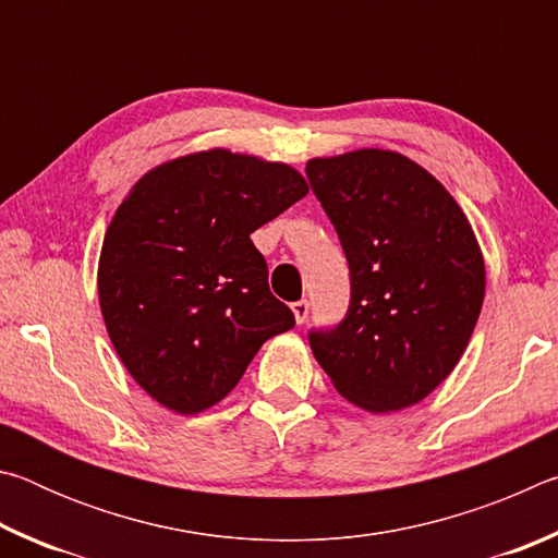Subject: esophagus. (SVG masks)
<instances>
[{"instance_id": "obj_1", "label": "esophagus", "mask_w": 558, "mask_h": 558, "mask_svg": "<svg viewBox=\"0 0 558 558\" xmlns=\"http://www.w3.org/2000/svg\"><path fill=\"white\" fill-rule=\"evenodd\" d=\"M292 315H295V323L298 325H302L307 319V313H310V302L307 300H298V302H292Z\"/></svg>"}]
</instances>
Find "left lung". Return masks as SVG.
I'll list each match as a JSON object with an SVG mask.
<instances>
[{"instance_id":"1","label":"left lung","mask_w":558,"mask_h":558,"mask_svg":"<svg viewBox=\"0 0 558 558\" xmlns=\"http://www.w3.org/2000/svg\"><path fill=\"white\" fill-rule=\"evenodd\" d=\"M305 172L352 280L342 323L310 332L315 359L372 413L423 401L456 369L483 310L485 260L468 216L391 149L315 157Z\"/></svg>"}]
</instances>
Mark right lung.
I'll return each mask as SVG.
<instances>
[{
    "instance_id": "obj_1",
    "label": "right lung",
    "mask_w": 558,
    "mask_h": 558,
    "mask_svg": "<svg viewBox=\"0 0 558 558\" xmlns=\"http://www.w3.org/2000/svg\"><path fill=\"white\" fill-rule=\"evenodd\" d=\"M305 194L290 165L216 147L149 169L118 206L100 313L120 362L165 409H211L266 339L295 327L251 233Z\"/></svg>"
}]
</instances>
